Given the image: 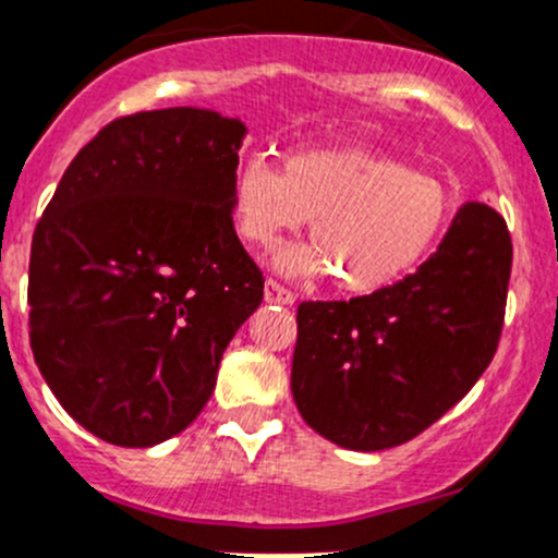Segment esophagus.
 Masks as SVG:
<instances>
[{
	"mask_svg": "<svg viewBox=\"0 0 558 558\" xmlns=\"http://www.w3.org/2000/svg\"><path fill=\"white\" fill-rule=\"evenodd\" d=\"M264 296H267V303H280V305L294 303V291L286 289V286L275 278H267V283H264Z\"/></svg>",
	"mask_w": 558,
	"mask_h": 558,
	"instance_id": "esophagus-1",
	"label": "esophagus"
}]
</instances>
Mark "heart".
Here are the masks:
<instances>
[{"mask_svg": "<svg viewBox=\"0 0 558 558\" xmlns=\"http://www.w3.org/2000/svg\"><path fill=\"white\" fill-rule=\"evenodd\" d=\"M454 211L449 181L363 148L291 150L283 173L250 156L231 181V220L244 242L267 247L311 220L316 253L286 250L278 267L330 272L347 294H372L418 267Z\"/></svg>", "mask_w": 558, "mask_h": 558, "instance_id": "heart-1", "label": "heart"}]
</instances>
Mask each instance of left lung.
<instances>
[{"mask_svg": "<svg viewBox=\"0 0 558 558\" xmlns=\"http://www.w3.org/2000/svg\"><path fill=\"white\" fill-rule=\"evenodd\" d=\"M509 275L504 217L465 203L418 272L352 300L300 303L291 393L305 424L352 451L429 429L490 366Z\"/></svg>", "mask_w": 558, "mask_h": 558, "instance_id": "obj_1", "label": "left lung"}]
</instances>
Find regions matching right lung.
<instances>
[{"label": "right lung", "instance_id": "right-lung-1", "mask_svg": "<svg viewBox=\"0 0 558 558\" xmlns=\"http://www.w3.org/2000/svg\"><path fill=\"white\" fill-rule=\"evenodd\" d=\"M244 126L208 109L114 118L57 184L29 253V347L87 432L148 449L217 383L264 272L231 220Z\"/></svg>", "mask_w": 558, "mask_h": 558}]
</instances>
